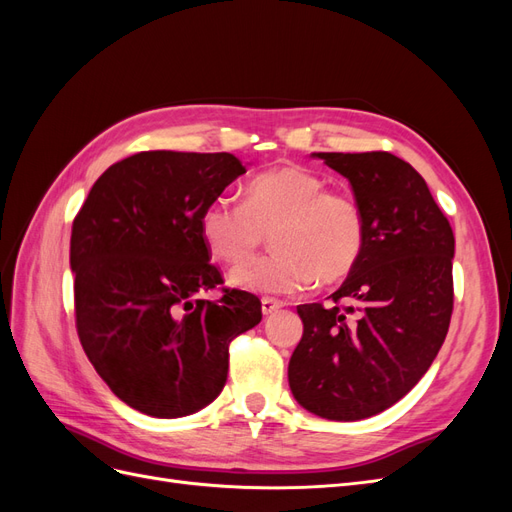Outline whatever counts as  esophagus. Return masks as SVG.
Here are the masks:
<instances>
[{
    "mask_svg": "<svg viewBox=\"0 0 512 512\" xmlns=\"http://www.w3.org/2000/svg\"><path fill=\"white\" fill-rule=\"evenodd\" d=\"M260 307H262V314L269 316V314H275L277 309L282 307V303H280V301H275V299H269V297H265V299L260 301Z\"/></svg>",
    "mask_w": 512,
    "mask_h": 512,
    "instance_id": "esophagus-1",
    "label": "esophagus"
}]
</instances>
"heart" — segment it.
I'll return each instance as SVG.
<instances>
[{"label": "heart", "mask_w": 512, "mask_h": 512, "mask_svg": "<svg viewBox=\"0 0 512 512\" xmlns=\"http://www.w3.org/2000/svg\"><path fill=\"white\" fill-rule=\"evenodd\" d=\"M271 230L275 252L230 273V284L265 294H294L314 280H344L361 258L365 215L350 194L327 192V181L301 166L256 175L245 200L218 196L200 215V235L213 256L239 265Z\"/></svg>", "instance_id": "b5f03b06"}]
</instances>
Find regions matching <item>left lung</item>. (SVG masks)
<instances>
[{
	"mask_svg": "<svg viewBox=\"0 0 512 512\" xmlns=\"http://www.w3.org/2000/svg\"><path fill=\"white\" fill-rule=\"evenodd\" d=\"M344 175L365 215V245L333 305H299L288 363L294 399L329 421H361L410 393L453 314L455 237L425 179L389 151L312 153ZM339 300H348L339 308Z\"/></svg>",
	"mask_w": 512,
	"mask_h": 512,
	"instance_id": "8db88e82",
	"label": "left lung"
}]
</instances>
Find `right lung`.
<instances>
[{
	"instance_id": "1",
	"label": "right lung",
	"mask_w": 512,
	"mask_h": 512,
	"mask_svg": "<svg viewBox=\"0 0 512 512\" xmlns=\"http://www.w3.org/2000/svg\"><path fill=\"white\" fill-rule=\"evenodd\" d=\"M245 173L232 153L141 151L106 168L72 224L76 331L123 404L198 412L228 376V344L262 318L258 297L224 290L200 215Z\"/></svg>"
}]
</instances>
